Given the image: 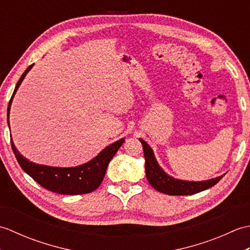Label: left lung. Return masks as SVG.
Instances as JSON below:
<instances>
[{"label": "left lung", "instance_id": "8db88e82", "mask_svg": "<svg viewBox=\"0 0 250 250\" xmlns=\"http://www.w3.org/2000/svg\"><path fill=\"white\" fill-rule=\"evenodd\" d=\"M143 145L145 157V171L148 182L156 190L168 195H190L201 192L210 187H213L224 177L221 176L202 180V182H191V180H183L175 178L168 175L164 169L159 166L157 159L153 153L152 148L147 143L140 139Z\"/></svg>", "mask_w": 250, "mask_h": 250}]
</instances>
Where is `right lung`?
<instances>
[{
	"instance_id": "obj_1",
	"label": "right lung",
	"mask_w": 250,
	"mask_h": 250,
	"mask_svg": "<svg viewBox=\"0 0 250 250\" xmlns=\"http://www.w3.org/2000/svg\"><path fill=\"white\" fill-rule=\"evenodd\" d=\"M33 65L34 64H32L26 68L24 73L21 75L17 84H16L7 107L8 119L10 106H12L15 94L17 92L25 75L30 72ZM10 143H12L15 157L17 159L21 168L29 176L33 178L37 184H40L42 187L60 194H83L92 192L102 183L108 163L115 156V153L118 151L121 145L125 143V139H120L119 141L113 143V144L106 146L102 151L98 153V156H95L90 161L72 167H57L36 164L21 155L16 148L13 140H10Z\"/></svg>"
}]
</instances>
